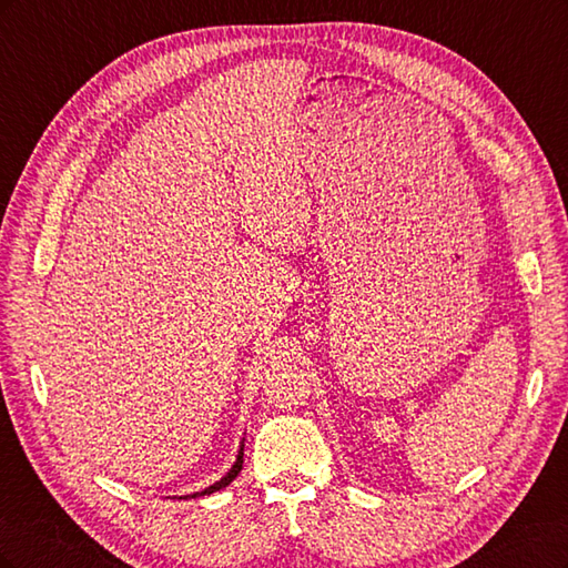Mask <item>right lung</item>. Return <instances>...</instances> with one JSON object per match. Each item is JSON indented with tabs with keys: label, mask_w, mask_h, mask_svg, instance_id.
Wrapping results in <instances>:
<instances>
[{
	"label": "right lung",
	"mask_w": 568,
	"mask_h": 568,
	"mask_svg": "<svg viewBox=\"0 0 568 568\" xmlns=\"http://www.w3.org/2000/svg\"><path fill=\"white\" fill-rule=\"evenodd\" d=\"M242 464H244V443L239 445V453H236V462L232 464V469L222 476L220 480H215L213 486H209V488H203V490H199V493H192V495H184V497H201V495H211V493H215V490H222L225 486H230L232 480L239 476V471H242Z\"/></svg>",
	"instance_id": "add662e5"
}]
</instances>
